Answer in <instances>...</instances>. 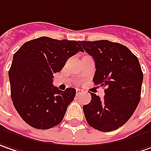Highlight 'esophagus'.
I'll return each instance as SVG.
<instances>
[{"label": "esophagus", "instance_id": "esophagus-1", "mask_svg": "<svg viewBox=\"0 0 151 151\" xmlns=\"http://www.w3.org/2000/svg\"><path fill=\"white\" fill-rule=\"evenodd\" d=\"M83 92H84V91H83L82 90H80V89H77V90H76V94H77V95H80V94H82Z\"/></svg>", "mask_w": 151, "mask_h": 151}]
</instances>
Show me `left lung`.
<instances>
[{
  "label": "left lung",
  "mask_w": 151,
  "mask_h": 151,
  "mask_svg": "<svg viewBox=\"0 0 151 151\" xmlns=\"http://www.w3.org/2000/svg\"><path fill=\"white\" fill-rule=\"evenodd\" d=\"M79 42L83 51L95 60L94 84L106 87L102 99L91 93V101L83 106L86 121L98 131H114L132 117L140 101L144 74L138 59L127 47L118 42Z\"/></svg>",
  "instance_id": "obj_1"
}]
</instances>
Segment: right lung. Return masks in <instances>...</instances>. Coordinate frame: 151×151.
<instances>
[{
    "instance_id": "1",
    "label": "right lung",
    "mask_w": 151,
    "mask_h": 151,
    "mask_svg": "<svg viewBox=\"0 0 151 151\" xmlns=\"http://www.w3.org/2000/svg\"><path fill=\"white\" fill-rule=\"evenodd\" d=\"M83 51L79 42L42 37L24 42L14 55L8 72L14 108L28 125L46 130L59 125L76 95L52 84L54 73Z\"/></svg>"
}]
</instances>
